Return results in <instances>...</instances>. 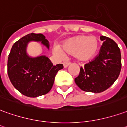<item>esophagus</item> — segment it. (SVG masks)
<instances>
[{
    "label": "esophagus",
    "instance_id": "1",
    "mask_svg": "<svg viewBox=\"0 0 127 127\" xmlns=\"http://www.w3.org/2000/svg\"><path fill=\"white\" fill-rule=\"evenodd\" d=\"M70 63H68V62H65V63H63V66L64 68H66V67H68V66L70 64Z\"/></svg>",
    "mask_w": 127,
    "mask_h": 127
}]
</instances>
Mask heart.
<instances>
[{
  "label": "heart",
  "instance_id": "heart-1",
  "mask_svg": "<svg viewBox=\"0 0 127 127\" xmlns=\"http://www.w3.org/2000/svg\"><path fill=\"white\" fill-rule=\"evenodd\" d=\"M62 48L58 46L53 47V53L60 58L64 56V51L73 55L77 60L89 61L96 56L100 49V42L97 38L85 35H78L67 39L62 43ZM63 50V51L62 50Z\"/></svg>",
  "mask_w": 127,
  "mask_h": 127
}]
</instances>
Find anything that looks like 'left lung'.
<instances>
[{
	"mask_svg": "<svg viewBox=\"0 0 127 127\" xmlns=\"http://www.w3.org/2000/svg\"><path fill=\"white\" fill-rule=\"evenodd\" d=\"M103 41L99 54L93 61L80 67L75 82L87 92L100 93L115 82L121 70V54L118 45L112 39L100 36Z\"/></svg>",
	"mask_w": 127,
	"mask_h": 127,
	"instance_id": "1",
	"label": "left lung"
}]
</instances>
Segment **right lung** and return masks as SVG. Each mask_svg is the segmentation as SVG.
Instances as JSON below:
<instances>
[{"mask_svg":"<svg viewBox=\"0 0 127 127\" xmlns=\"http://www.w3.org/2000/svg\"><path fill=\"white\" fill-rule=\"evenodd\" d=\"M30 42H40L49 49V43L41 33L26 35L11 47L8 57L7 73L14 87L25 96L36 97L47 94L54 82L55 76L63 69L62 64L54 66L45 55L31 56L27 49Z\"/></svg>","mask_w":127,"mask_h":127,"instance_id":"1","label":"right lung"}]
</instances>
